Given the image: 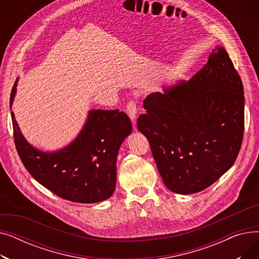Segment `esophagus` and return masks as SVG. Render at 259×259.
<instances>
[{"mask_svg":"<svg viewBox=\"0 0 259 259\" xmlns=\"http://www.w3.org/2000/svg\"><path fill=\"white\" fill-rule=\"evenodd\" d=\"M127 113L130 117V119L132 120V124L134 125L135 124V119H137V113H138V105H137V102L131 100L128 102L127 106Z\"/></svg>","mask_w":259,"mask_h":259,"instance_id":"34e87169","label":"esophagus"}]
</instances>
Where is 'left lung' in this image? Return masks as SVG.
<instances>
[{
  "mask_svg": "<svg viewBox=\"0 0 259 259\" xmlns=\"http://www.w3.org/2000/svg\"><path fill=\"white\" fill-rule=\"evenodd\" d=\"M151 93L138 129L146 135L166 187L179 194L205 190L233 166L244 130L241 78L224 47L189 81Z\"/></svg>",
  "mask_w": 259,
  "mask_h": 259,
  "instance_id": "obj_1",
  "label": "left lung"
}]
</instances>
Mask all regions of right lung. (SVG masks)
Here are the masks:
<instances>
[{
	"label": "right lung",
	"instance_id": "add662e5",
	"mask_svg": "<svg viewBox=\"0 0 259 259\" xmlns=\"http://www.w3.org/2000/svg\"><path fill=\"white\" fill-rule=\"evenodd\" d=\"M17 81L10 94V107ZM18 154L32 178L52 193L73 202L93 203L110 197L116 184L119 146L132 132L128 115L116 110H91L83 130L66 148L53 153L35 150L22 135L11 112Z\"/></svg>",
	"mask_w": 259,
	"mask_h": 259
}]
</instances>
